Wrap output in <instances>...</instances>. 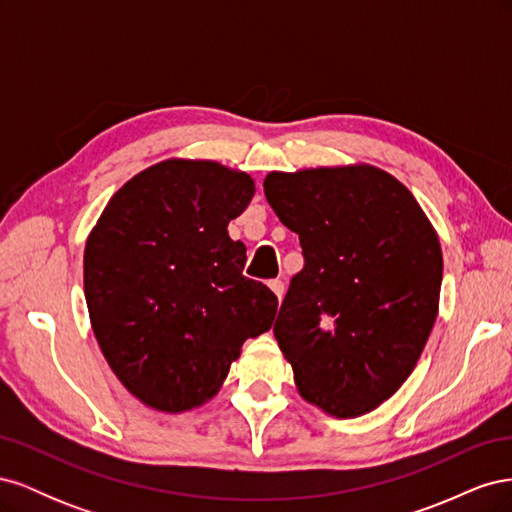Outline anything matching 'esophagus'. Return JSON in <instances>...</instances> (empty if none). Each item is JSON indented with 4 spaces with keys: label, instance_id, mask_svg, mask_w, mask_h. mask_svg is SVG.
Listing matches in <instances>:
<instances>
[{
    "label": "esophagus",
    "instance_id": "obj_1",
    "mask_svg": "<svg viewBox=\"0 0 512 512\" xmlns=\"http://www.w3.org/2000/svg\"><path fill=\"white\" fill-rule=\"evenodd\" d=\"M269 288L275 292V297L282 301V297H284V282L282 280H269Z\"/></svg>",
    "mask_w": 512,
    "mask_h": 512
}]
</instances>
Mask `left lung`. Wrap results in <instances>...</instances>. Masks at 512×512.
I'll use <instances>...</instances> for the list:
<instances>
[{
	"label": "left lung",
	"mask_w": 512,
	"mask_h": 512,
	"mask_svg": "<svg viewBox=\"0 0 512 512\" xmlns=\"http://www.w3.org/2000/svg\"><path fill=\"white\" fill-rule=\"evenodd\" d=\"M265 196L303 247L273 327L301 395L344 418L374 410L436 322V230L408 188L371 166L271 173Z\"/></svg>",
	"instance_id": "1"
}]
</instances>
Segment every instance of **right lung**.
<instances>
[{
	"label": "right lung",
	"mask_w": 512,
	"mask_h": 512,
	"mask_svg": "<svg viewBox=\"0 0 512 512\" xmlns=\"http://www.w3.org/2000/svg\"><path fill=\"white\" fill-rule=\"evenodd\" d=\"M250 175L166 160L111 198L85 245V299L108 365L143 404L183 412L218 393L247 337L271 329L277 297L243 275L228 237Z\"/></svg>",
	"instance_id": "1"
}]
</instances>
